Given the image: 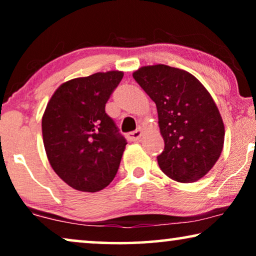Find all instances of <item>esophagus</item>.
I'll list each match as a JSON object with an SVG mask.
<instances>
[{"instance_id":"obj_1","label":"esophagus","mask_w":256,"mask_h":256,"mask_svg":"<svg viewBox=\"0 0 256 256\" xmlns=\"http://www.w3.org/2000/svg\"><path fill=\"white\" fill-rule=\"evenodd\" d=\"M142 135H143V132H142V129H141V128H138V130H135V132H129V134H128V138H130L132 141H138V140L142 138Z\"/></svg>"}]
</instances>
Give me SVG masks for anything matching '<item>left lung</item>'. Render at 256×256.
<instances>
[{"mask_svg":"<svg viewBox=\"0 0 256 256\" xmlns=\"http://www.w3.org/2000/svg\"><path fill=\"white\" fill-rule=\"evenodd\" d=\"M132 76L156 104L164 140L160 170L180 183L200 180L219 160L225 138L211 94L191 73L168 65L142 66Z\"/></svg>","mask_w":256,"mask_h":256,"instance_id":"left-lung-1","label":"left lung"}]
</instances>
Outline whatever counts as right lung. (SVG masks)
<instances>
[{"label":"right lung","instance_id":"1","mask_svg":"<svg viewBox=\"0 0 256 256\" xmlns=\"http://www.w3.org/2000/svg\"><path fill=\"white\" fill-rule=\"evenodd\" d=\"M124 72H98L56 90L42 118L44 148L54 172L70 186L96 192L114 180L126 140L104 112Z\"/></svg>","mask_w":256,"mask_h":256}]
</instances>
